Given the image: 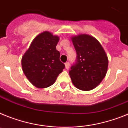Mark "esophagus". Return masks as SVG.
Listing matches in <instances>:
<instances>
[{"label":"esophagus","mask_w":128,"mask_h":128,"mask_svg":"<svg viewBox=\"0 0 128 128\" xmlns=\"http://www.w3.org/2000/svg\"><path fill=\"white\" fill-rule=\"evenodd\" d=\"M65 66H66V68L68 69L69 68H70V63H69L68 62H66L65 63Z\"/></svg>","instance_id":"1"}]
</instances>
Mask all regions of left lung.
<instances>
[{"mask_svg": "<svg viewBox=\"0 0 128 128\" xmlns=\"http://www.w3.org/2000/svg\"><path fill=\"white\" fill-rule=\"evenodd\" d=\"M72 42L76 53L75 62L69 71L72 82L80 90H92L101 82L107 73V55L99 42L92 36H73Z\"/></svg>", "mask_w": 128, "mask_h": 128, "instance_id": "1", "label": "left lung"}]
</instances>
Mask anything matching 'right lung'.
I'll use <instances>...</instances> for the list:
<instances>
[{
  "mask_svg": "<svg viewBox=\"0 0 128 128\" xmlns=\"http://www.w3.org/2000/svg\"><path fill=\"white\" fill-rule=\"evenodd\" d=\"M57 36L45 32L36 36L22 58V70L31 83L38 88H45L55 82L65 68L60 60L56 46Z\"/></svg>",
  "mask_w": 128,
  "mask_h": 128,
  "instance_id": "right-lung-1",
  "label": "right lung"
}]
</instances>
